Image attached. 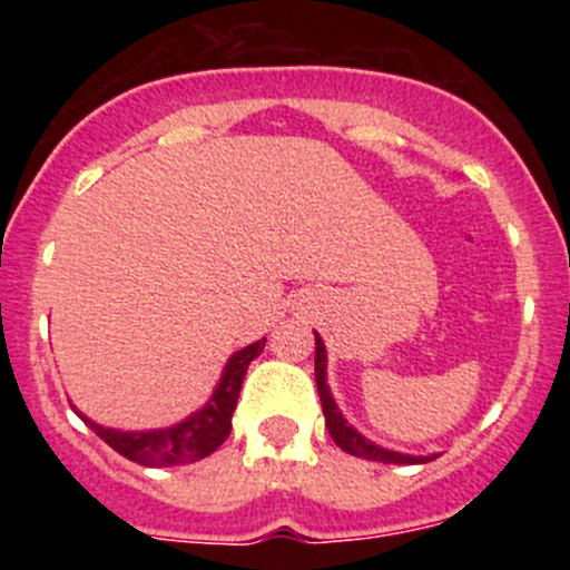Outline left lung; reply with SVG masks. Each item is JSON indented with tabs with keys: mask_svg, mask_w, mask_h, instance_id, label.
<instances>
[{
	"mask_svg": "<svg viewBox=\"0 0 570 570\" xmlns=\"http://www.w3.org/2000/svg\"><path fill=\"white\" fill-rule=\"evenodd\" d=\"M313 335H316V332H313ZM316 385H318V399H322V410L326 417V429H330L332 440H335L340 450H345V453L356 458H367V461H381V463H429L436 458V455H404V453H396V450H385L381 444L370 442L367 436L358 434V431L345 421L343 412H340V407L335 404V396L330 394V385H326V348L318 335H316Z\"/></svg>",
	"mask_w": 570,
	"mask_h": 570,
	"instance_id": "obj_1",
	"label": "left lung"
}]
</instances>
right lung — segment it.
Listing matches in <instances>:
<instances>
[{
	"instance_id": "obj_1",
	"label": "right lung",
	"mask_w": 570,
	"mask_h": 570,
	"mask_svg": "<svg viewBox=\"0 0 570 570\" xmlns=\"http://www.w3.org/2000/svg\"><path fill=\"white\" fill-rule=\"evenodd\" d=\"M263 348L265 337L233 353L230 362L222 370V381L214 389L212 399L198 412L176 423V426L153 431H117L98 426L90 417H85L80 410L75 412L109 448L117 450L122 458H128V461L141 463V466H179V463L200 461V458L212 455L230 436L233 412L235 404H238L246 370L263 353Z\"/></svg>"
}]
</instances>
